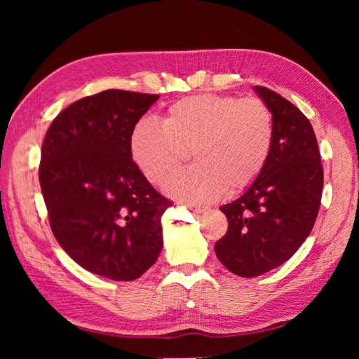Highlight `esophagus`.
<instances>
[{"mask_svg":"<svg viewBox=\"0 0 359 359\" xmlns=\"http://www.w3.org/2000/svg\"><path fill=\"white\" fill-rule=\"evenodd\" d=\"M189 208L193 211V212H196V214H201V212H205L206 211V208L205 206H201V205H187Z\"/></svg>","mask_w":359,"mask_h":359,"instance_id":"1","label":"esophagus"}]
</instances>
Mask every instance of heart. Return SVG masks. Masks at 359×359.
Wrapping results in <instances>:
<instances>
[{"label":"heart","mask_w":359,"mask_h":359,"mask_svg":"<svg viewBox=\"0 0 359 359\" xmlns=\"http://www.w3.org/2000/svg\"><path fill=\"white\" fill-rule=\"evenodd\" d=\"M128 145L140 175L154 186L191 151L196 165L172 177L165 189L187 203H206L224 190L240 193L259 178L273 151L274 118L255 97L193 95L173 103L161 127L139 121Z\"/></svg>","instance_id":"b5f03b06"}]
</instances>
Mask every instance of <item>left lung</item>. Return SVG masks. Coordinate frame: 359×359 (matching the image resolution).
Wrapping results in <instances>:
<instances>
[{
  "instance_id": "8db88e82",
  "label": "left lung",
  "mask_w": 359,
  "mask_h": 359,
  "mask_svg": "<svg viewBox=\"0 0 359 359\" xmlns=\"http://www.w3.org/2000/svg\"><path fill=\"white\" fill-rule=\"evenodd\" d=\"M255 93L274 118V145L264 172L236 201L220 206L229 227L215 243L220 262L240 277L283 265L307 240L319 212L323 168L307 116L265 86Z\"/></svg>"
}]
</instances>
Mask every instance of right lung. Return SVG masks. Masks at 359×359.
Wrapping results in <instances>:
<instances>
[{
    "label": "right lung",
    "instance_id": "right-lung-1",
    "mask_svg": "<svg viewBox=\"0 0 359 359\" xmlns=\"http://www.w3.org/2000/svg\"><path fill=\"white\" fill-rule=\"evenodd\" d=\"M158 95L106 90L53 119L39 169L52 233L86 271L132 281L163 248L161 215L173 203L140 175L130 136Z\"/></svg>",
    "mask_w": 359,
    "mask_h": 359
}]
</instances>
